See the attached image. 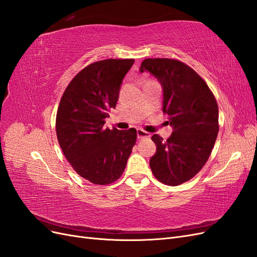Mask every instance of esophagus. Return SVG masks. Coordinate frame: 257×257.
Wrapping results in <instances>:
<instances>
[{
    "instance_id": "obj_1",
    "label": "esophagus",
    "mask_w": 257,
    "mask_h": 257,
    "mask_svg": "<svg viewBox=\"0 0 257 257\" xmlns=\"http://www.w3.org/2000/svg\"><path fill=\"white\" fill-rule=\"evenodd\" d=\"M137 138L138 139H144V138H150V134L148 132L138 128L137 130Z\"/></svg>"
}]
</instances>
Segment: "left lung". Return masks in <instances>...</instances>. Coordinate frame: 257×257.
I'll list each match as a JSON object with an SVG mask.
<instances>
[{
  "mask_svg": "<svg viewBox=\"0 0 257 257\" xmlns=\"http://www.w3.org/2000/svg\"><path fill=\"white\" fill-rule=\"evenodd\" d=\"M150 72L163 87V112L173 133L167 141L154 134L157 152L150 159L154 177L167 185L189 181L208 161L219 133V107L201 77L175 59H145L141 72Z\"/></svg>",
  "mask_w": 257,
  "mask_h": 257,
  "instance_id": "obj_1",
  "label": "left lung"
}]
</instances>
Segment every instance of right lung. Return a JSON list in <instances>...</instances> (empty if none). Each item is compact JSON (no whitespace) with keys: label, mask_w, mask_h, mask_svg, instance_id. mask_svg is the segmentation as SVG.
<instances>
[{"label":"right lung","mask_w":257,"mask_h":257,"mask_svg":"<svg viewBox=\"0 0 257 257\" xmlns=\"http://www.w3.org/2000/svg\"><path fill=\"white\" fill-rule=\"evenodd\" d=\"M134 61L108 59L89 64L68 83L60 100L56 131L61 149L75 172L94 184L118 180L136 144L135 128L104 127Z\"/></svg>","instance_id":"add662e5"}]
</instances>
